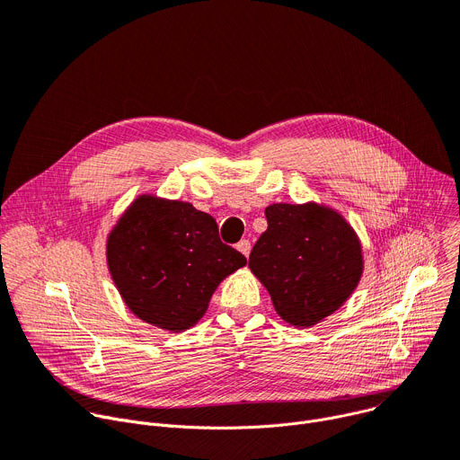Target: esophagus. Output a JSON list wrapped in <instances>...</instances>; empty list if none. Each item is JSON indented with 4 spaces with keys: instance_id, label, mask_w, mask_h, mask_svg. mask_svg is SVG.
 I'll use <instances>...</instances> for the list:
<instances>
[{
    "instance_id": "esophagus-1",
    "label": "esophagus",
    "mask_w": 460,
    "mask_h": 460,
    "mask_svg": "<svg viewBox=\"0 0 460 460\" xmlns=\"http://www.w3.org/2000/svg\"><path fill=\"white\" fill-rule=\"evenodd\" d=\"M235 248L243 253L244 258H248V256H250V250H252V244H250L248 239H241V241L235 244Z\"/></svg>"
}]
</instances>
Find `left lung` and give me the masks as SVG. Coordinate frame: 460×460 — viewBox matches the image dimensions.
<instances>
[{
	"label": "left lung",
	"instance_id": "obj_1",
	"mask_svg": "<svg viewBox=\"0 0 460 460\" xmlns=\"http://www.w3.org/2000/svg\"><path fill=\"white\" fill-rule=\"evenodd\" d=\"M269 228L248 267L290 325L311 327L338 311L364 270L362 246L347 221L320 204H272Z\"/></svg>",
	"mask_w": 460,
	"mask_h": 460
}]
</instances>
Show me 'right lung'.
Segmentation results:
<instances>
[{"label":"right lung","instance_id":"1","mask_svg":"<svg viewBox=\"0 0 460 460\" xmlns=\"http://www.w3.org/2000/svg\"><path fill=\"white\" fill-rule=\"evenodd\" d=\"M108 265L133 314L181 332L204 316L217 285L246 258L221 241L212 216L142 195L108 237Z\"/></svg>","mask_w":460,"mask_h":460}]
</instances>
